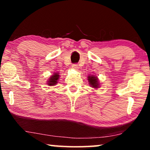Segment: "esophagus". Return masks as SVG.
Instances as JSON below:
<instances>
[{
  "mask_svg": "<svg viewBox=\"0 0 150 150\" xmlns=\"http://www.w3.org/2000/svg\"><path fill=\"white\" fill-rule=\"evenodd\" d=\"M71 67L74 69H77L78 68H79V66H78L77 64H73L72 65H71Z\"/></svg>",
  "mask_w": 150,
  "mask_h": 150,
  "instance_id": "1",
  "label": "esophagus"
}]
</instances>
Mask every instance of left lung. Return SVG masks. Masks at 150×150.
<instances>
[{
    "label": "left lung",
    "mask_w": 150,
    "mask_h": 150,
    "mask_svg": "<svg viewBox=\"0 0 150 150\" xmlns=\"http://www.w3.org/2000/svg\"><path fill=\"white\" fill-rule=\"evenodd\" d=\"M88 81L90 85L93 88H98L99 87V83H98V78L93 76H88Z\"/></svg>",
    "instance_id": "obj_1"
}]
</instances>
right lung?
<instances>
[{
    "label": "right lung",
    "mask_w": 150,
    "mask_h": 150,
    "mask_svg": "<svg viewBox=\"0 0 150 150\" xmlns=\"http://www.w3.org/2000/svg\"><path fill=\"white\" fill-rule=\"evenodd\" d=\"M59 79V74L54 73L52 76H51V77L49 79V81H48V85L49 86H54L57 83V81Z\"/></svg>",
    "instance_id": "right-lung-1"
}]
</instances>
